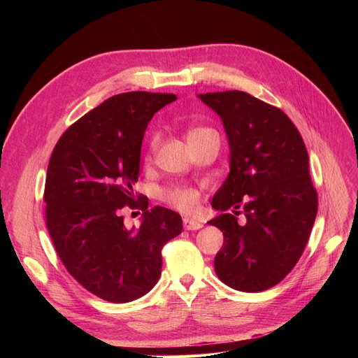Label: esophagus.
<instances>
[{
  "label": "esophagus",
  "instance_id": "esophagus-1",
  "mask_svg": "<svg viewBox=\"0 0 358 358\" xmlns=\"http://www.w3.org/2000/svg\"><path fill=\"white\" fill-rule=\"evenodd\" d=\"M201 224L199 221H194L189 218H183V229L185 230H200L201 229Z\"/></svg>",
  "mask_w": 358,
  "mask_h": 358
}]
</instances>
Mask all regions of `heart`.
<instances>
[{"label": "heart", "mask_w": 358, "mask_h": 358, "mask_svg": "<svg viewBox=\"0 0 358 358\" xmlns=\"http://www.w3.org/2000/svg\"><path fill=\"white\" fill-rule=\"evenodd\" d=\"M210 134H216L212 128L209 127H203V125H197L192 127L188 129L187 133V140L189 142H196V140L204 138ZM159 145V136L155 134L149 142V148H148V155H152L157 148ZM161 199L164 200L167 204L173 206V208L180 210V212H194L197 209L199 201H200V196L196 189L192 188H187V187H175V188H169L161 192Z\"/></svg>", "instance_id": "obj_1"}]
</instances>
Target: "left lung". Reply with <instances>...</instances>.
<instances>
[{
    "mask_svg": "<svg viewBox=\"0 0 358 358\" xmlns=\"http://www.w3.org/2000/svg\"><path fill=\"white\" fill-rule=\"evenodd\" d=\"M199 96L221 116L231 150L230 175L212 199L224 212L209 221L224 234L215 272L234 289H268L294 268L315 222L318 194L305 142L279 107L248 92Z\"/></svg>",
    "mask_w": 358,
    "mask_h": 358,
    "instance_id": "1",
    "label": "left lung"
}]
</instances>
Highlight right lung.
<instances>
[{
  "instance_id": "1",
  "label": "right lung",
  "mask_w": 358,
  "mask_h": 358,
  "mask_svg": "<svg viewBox=\"0 0 358 358\" xmlns=\"http://www.w3.org/2000/svg\"><path fill=\"white\" fill-rule=\"evenodd\" d=\"M175 94L133 91L83 115L53 148L45 185L46 227L62 264L94 296L127 303L158 282L162 246L182 233L180 215L134 194L148 122ZM144 212L128 231L120 210ZM140 213V212H138Z\"/></svg>"
}]
</instances>
